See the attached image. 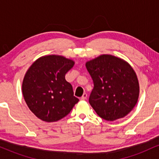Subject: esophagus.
Returning a JSON list of instances; mask_svg holds the SVG:
<instances>
[{
    "mask_svg": "<svg viewBox=\"0 0 159 159\" xmlns=\"http://www.w3.org/2000/svg\"><path fill=\"white\" fill-rule=\"evenodd\" d=\"M87 94L85 93H84L83 94V96H82L81 97V100H85V99H87Z\"/></svg>",
    "mask_w": 159,
    "mask_h": 159,
    "instance_id": "esophagus-1",
    "label": "esophagus"
}]
</instances>
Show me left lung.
I'll list each match as a JSON object with an SVG mask.
<instances>
[{
	"label": "left lung",
	"instance_id": "8db88e82",
	"mask_svg": "<svg viewBox=\"0 0 159 159\" xmlns=\"http://www.w3.org/2000/svg\"><path fill=\"white\" fill-rule=\"evenodd\" d=\"M94 87L89 102L96 114L107 121L125 116L134 108L139 96L135 72L126 61L102 54L86 63Z\"/></svg>",
	"mask_w": 159,
	"mask_h": 159
}]
</instances>
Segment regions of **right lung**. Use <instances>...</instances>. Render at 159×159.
Masks as SVG:
<instances>
[{
  "label": "right lung",
  "mask_w": 159,
  "mask_h": 159,
  "mask_svg": "<svg viewBox=\"0 0 159 159\" xmlns=\"http://www.w3.org/2000/svg\"><path fill=\"white\" fill-rule=\"evenodd\" d=\"M75 62L61 55L39 57L27 69L22 93L29 109L40 120L55 122L69 114L79 99L65 75Z\"/></svg>",
  "instance_id": "right-lung-1"
}]
</instances>
